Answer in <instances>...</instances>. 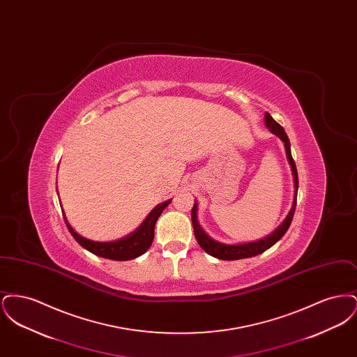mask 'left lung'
<instances>
[{"label":"left lung","instance_id":"1","mask_svg":"<svg viewBox=\"0 0 357 357\" xmlns=\"http://www.w3.org/2000/svg\"><path fill=\"white\" fill-rule=\"evenodd\" d=\"M265 124L266 127L271 130V132L275 136H278L285 146V151H287V158H288L289 165L291 169L293 174V181H294V197H293V204L291 208L289 210L287 218L284 222L271 233L268 237L258 239L255 242H246V243H237V245H227V243H222L215 241L214 238L210 237L202 226L199 225L198 217H197V211H198V204L195 201V204L192 206L191 210V221H192V227H194V234L199 243V246L204 249L207 255H213L218 259L223 261H233V259H242V258H249V257H255V255H261L265 250H268L269 248H272L275 242H278L281 238L284 237V234L288 231L289 226L293 220L294 215V210H296V204H297V190H298V175H297V169H296V163L291 158L290 153V142H289L288 135L285 132V130L273 119L272 115L269 112H265Z\"/></svg>","mask_w":357,"mask_h":357}]
</instances>
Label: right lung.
Returning a JSON list of instances; mask_svg holds the SVG:
<instances>
[{
  "instance_id": "obj_1",
  "label": "right lung",
  "mask_w": 357,
  "mask_h": 357,
  "mask_svg": "<svg viewBox=\"0 0 357 357\" xmlns=\"http://www.w3.org/2000/svg\"><path fill=\"white\" fill-rule=\"evenodd\" d=\"M170 202L171 199H169L163 204L155 206L153 211L147 215V218L144 221L142 222V225L136 229L135 231H132L127 237L120 238V239L111 241V242L92 241V239L80 236L69 225L64 213H63V215H64V220H66L67 227H68L72 237L75 238L77 241V243H80L88 252H91L92 255H98V257L114 259V261H128V259H134L139 255H144L150 249V246L153 243L155 223L160 217L162 211L170 204Z\"/></svg>"
}]
</instances>
